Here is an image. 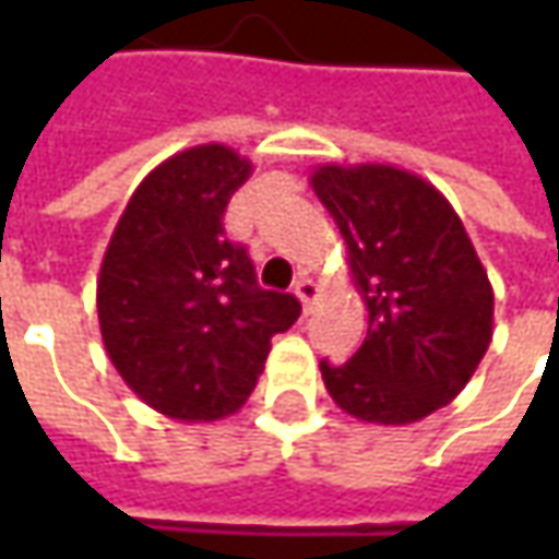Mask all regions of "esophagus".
<instances>
[{
	"label": "esophagus",
	"mask_w": 559,
	"mask_h": 559,
	"mask_svg": "<svg viewBox=\"0 0 559 559\" xmlns=\"http://www.w3.org/2000/svg\"><path fill=\"white\" fill-rule=\"evenodd\" d=\"M295 295L301 298V305H305V311H311L313 301H317V295H320V286L308 280V276H301L298 283H295Z\"/></svg>",
	"instance_id": "obj_1"
}]
</instances>
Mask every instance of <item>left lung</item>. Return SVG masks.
<instances>
[{
    "instance_id": "left-lung-1",
    "label": "left lung",
    "mask_w": 559,
    "mask_h": 559,
    "mask_svg": "<svg viewBox=\"0 0 559 559\" xmlns=\"http://www.w3.org/2000/svg\"><path fill=\"white\" fill-rule=\"evenodd\" d=\"M348 246L370 330L342 367L320 364L352 417L407 426L461 395L491 342L495 292L461 217L432 183L392 164L311 174Z\"/></svg>"
}]
</instances>
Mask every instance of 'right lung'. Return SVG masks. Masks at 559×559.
<instances>
[{"label": "right lung", "instance_id": "right-lung-1", "mask_svg": "<svg viewBox=\"0 0 559 559\" xmlns=\"http://www.w3.org/2000/svg\"><path fill=\"white\" fill-rule=\"evenodd\" d=\"M251 177L226 145L158 164L130 195L98 270V326L123 382L158 414L211 423L236 414L301 305L258 286L224 211Z\"/></svg>", "mask_w": 559, "mask_h": 559}]
</instances>
